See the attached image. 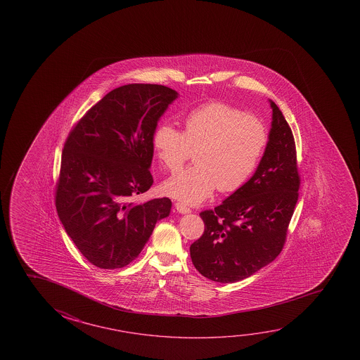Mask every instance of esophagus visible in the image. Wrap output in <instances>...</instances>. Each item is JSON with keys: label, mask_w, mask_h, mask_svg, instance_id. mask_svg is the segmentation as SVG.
Masks as SVG:
<instances>
[{"label": "esophagus", "mask_w": 360, "mask_h": 360, "mask_svg": "<svg viewBox=\"0 0 360 360\" xmlns=\"http://www.w3.org/2000/svg\"><path fill=\"white\" fill-rule=\"evenodd\" d=\"M174 207H176V210H177L178 212L182 213V214L191 212V208H189L188 206H186L182 202H176Z\"/></svg>", "instance_id": "obj_1"}]
</instances>
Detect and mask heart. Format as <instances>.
Instances as JSON below:
<instances>
[{
  "label": "heart",
  "mask_w": 360,
  "mask_h": 360,
  "mask_svg": "<svg viewBox=\"0 0 360 360\" xmlns=\"http://www.w3.org/2000/svg\"><path fill=\"white\" fill-rule=\"evenodd\" d=\"M270 134L261 119L236 106L208 103L184 118V131L172 123L154 129L152 146L168 171H177L195 150V165L163 183V192L195 205L217 187L222 193L241 188L265 153Z\"/></svg>",
  "instance_id": "heart-1"
}]
</instances>
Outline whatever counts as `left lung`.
Here are the masks:
<instances>
[{
    "mask_svg": "<svg viewBox=\"0 0 360 360\" xmlns=\"http://www.w3.org/2000/svg\"><path fill=\"white\" fill-rule=\"evenodd\" d=\"M270 139L254 176L216 207L200 213L203 235L189 248L200 275L236 283L269 265L283 251L299 198L300 176L294 136L278 106Z\"/></svg>",
    "mask_w": 360,
    "mask_h": 360,
    "instance_id": "left-lung-1",
    "label": "left lung"
}]
</instances>
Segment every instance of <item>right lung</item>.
<instances>
[{
  "mask_svg": "<svg viewBox=\"0 0 360 360\" xmlns=\"http://www.w3.org/2000/svg\"><path fill=\"white\" fill-rule=\"evenodd\" d=\"M176 90L157 84L114 89L66 138L55 203L68 236L90 264L112 270L141 254L169 198L138 203L153 184L152 136Z\"/></svg>",
  "mask_w": 360,
  "mask_h": 360,
  "instance_id": "right-lung-1",
  "label": "right lung"
}]
</instances>
